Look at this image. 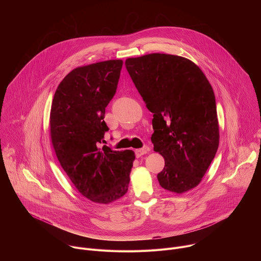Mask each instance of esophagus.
<instances>
[{"label": "esophagus", "mask_w": 261, "mask_h": 261, "mask_svg": "<svg viewBox=\"0 0 261 261\" xmlns=\"http://www.w3.org/2000/svg\"><path fill=\"white\" fill-rule=\"evenodd\" d=\"M148 151H149V147H145V148L136 149V150H135V154H136V158H141L142 155L146 154Z\"/></svg>", "instance_id": "obj_1"}]
</instances>
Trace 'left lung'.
<instances>
[{"instance_id":"1","label":"left lung","mask_w":261,"mask_h":261,"mask_svg":"<svg viewBox=\"0 0 261 261\" xmlns=\"http://www.w3.org/2000/svg\"><path fill=\"white\" fill-rule=\"evenodd\" d=\"M127 71L153 114V150L165 159L160 185L182 194L202 180L217 153L220 128L213 87L192 61L175 55L128 58Z\"/></svg>"}]
</instances>
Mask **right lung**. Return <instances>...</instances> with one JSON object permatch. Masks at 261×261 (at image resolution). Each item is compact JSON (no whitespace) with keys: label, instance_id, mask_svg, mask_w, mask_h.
<instances>
[{"label":"right lung","instance_id":"obj_1","mask_svg":"<svg viewBox=\"0 0 261 261\" xmlns=\"http://www.w3.org/2000/svg\"><path fill=\"white\" fill-rule=\"evenodd\" d=\"M122 66V60H109L73 69L59 84L49 114L51 144L63 170L84 197L100 204L127 193L135 160L133 150L99 148Z\"/></svg>","mask_w":261,"mask_h":261}]
</instances>
